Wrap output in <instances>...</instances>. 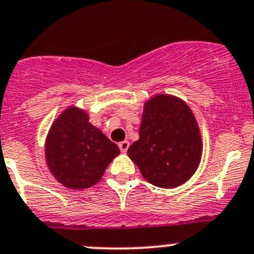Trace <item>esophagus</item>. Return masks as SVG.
I'll list each match as a JSON object with an SVG mask.
<instances>
[{
	"instance_id": "1",
	"label": "esophagus",
	"mask_w": 254,
	"mask_h": 254,
	"mask_svg": "<svg viewBox=\"0 0 254 254\" xmlns=\"http://www.w3.org/2000/svg\"><path fill=\"white\" fill-rule=\"evenodd\" d=\"M119 149L122 153H127V149H129V141L124 140V141H122V143H119Z\"/></svg>"
}]
</instances>
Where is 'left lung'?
<instances>
[{"mask_svg":"<svg viewBox=\"0 0 254 254\" xmlns=\"http://www.w3.org/2000/svg\"><path fill=\"white\" fill-rule=\"evenodd\" d=\"M149 183L175 188L195 173L202 140L190 109L182 100L158 95L145 104L139 140L127 149Z\"/></svg>","mask_w":254,"mask_h":254,"instance_id":"8db88e82","label":"left lung"}]
</instances>
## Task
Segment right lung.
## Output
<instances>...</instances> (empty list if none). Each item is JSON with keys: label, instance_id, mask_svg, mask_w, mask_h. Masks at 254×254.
Masks as SVG:
<instances>
[{"label": "right lung", "instance_id": "right-lung-1", "mask_svg": "<svg viewBox=\"0 0 254 254\" xmlns=\"http://www.w3.org/2000/svg\"><path fill=\"white\" fill-rule=\"evenodd\" d=\"M120 150L89 123L85 111L70 108L52 124L46 140V160L54 177L70 189L90 188Z\"/></svg>", "mask_w": 254, "mask_h": 254}]
</instances>
